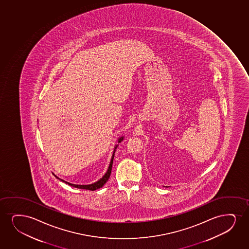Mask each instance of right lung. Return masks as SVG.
<instances>
[{
	"instance_id": "right-lung-1",
	"label": "right lung",
	"mask_w": 249,
	"mask_h": 249,
	"mask_svg": "<svg viewBox=\"0 0 249 249\" xmlns=\"http://www.w3.org/2000/svg\"><path fill=\"white\" fill-rule=\"evenodd\" d=\"M124 140V136H121L120 138L118 139V143H120V142H122ZM118 144L115 145L114 146V149H113V155H112V158H111L110 162H109V166L107 167V172L106 173L104 174V176L101 178L100 179L98 180L97 182H95V183H91V184H88V185H80V184H73V183H68V182H66L65 180L60 179L56 175H54V177L58 178V179H60V181H62L64 183H66V184H68V185L71 186V187H74V188H77V189H88V190H91V191H94L96 189H100L102 188L103 186L105 184V183H107V180L109 178V177H110L111 171H112V166H113V158H114V153H115V151H116L117 146H118Z\"/></svg>"
}]
</instances>
